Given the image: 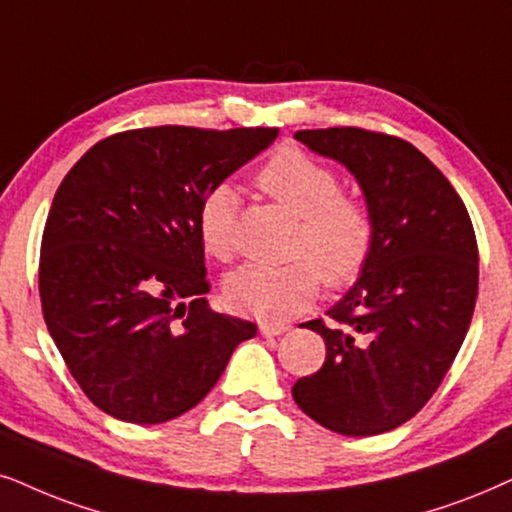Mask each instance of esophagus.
Returning a JSON list of instances; mask_svg holds the SVG:
<instances>
[{
    "mask_svg": "<svg viewBox=\"0 0 512 512\" xmlns=\"http://www.w3.org/2000/svg\"><path fill=\"white\" fill-rule=\"evenodd\" d=\"M290 326H286V323H260V333L267 335V338H274V335H283L288 333Z\"/></svg>",
    "mask_w": 512,
    "mask_h": 512,
    "instance_id": "1",
    "label": "esophagus"
}]
</instances>
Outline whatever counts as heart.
Masks as SVG:
<instances>
[{"instance_id": "obj_1", "label": "heart", "mask_w": 512, "mask_h": 512, "mask_svg": "<svg viewBox=\"0 0 512 512\" xmlns=\"http://www.w3.org/2000/svg\"><path fill=\"white\" fill-rule=\"evenodd\" d=\"M257 184L281 208L300 217L293 236V260L248 262L224 281V297L236 312L283 321L302 312L319 293L354 283L375 248V222L364 200L342 191L333 167L297 148H281L264 163ZM198 236L219 262L238 250V191L217 184L198 205Z\"/></svg>"}]
</instances>
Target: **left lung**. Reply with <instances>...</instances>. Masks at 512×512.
<instances>
[{"mask_svg": "<svg viewBox=\"0 0 512 512\" xmlns=\"http://www.w3.org/2000/svg\"><path fill=\"white\" fill-rule=\"evenodd\" d=\"M295 139L357 177L375 248L328 321L302 323L326 342V361L293 399L338 435H380L428 404L463 345L480 281L475 229L451 181L409 141L361 127Z\"/></svg>", "mask_w": 512, "mask_h": 512, "instance_id": "1", "label": "left lung"}]
</instances>
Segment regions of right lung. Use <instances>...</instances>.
Returning <instances> with one entry per match:
<instances>
[{
  "instance_id": "add662e5",
  "label": "right lung",
  "mask_w": 512,
  "mask_h": 512,
  "mask_svg": "<svg viewBox=\"0 0 512 512\" xmlns=\"http://www.w3.org/2000/svg\"><path fill=\"white\" fill-rule=\"evenodd\" d=\"M276 134L127 129L94 144L61 181L42 234V314L103 413L139 425L177 418L255 338V323L212 312L203 297L198 205Z\"/></svg>"
}]
</instances>
